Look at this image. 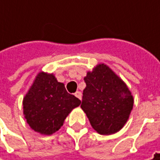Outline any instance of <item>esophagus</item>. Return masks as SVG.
Returning a JSON list of instances; mask_svg holds the SVG:
<instances>
[{"label":"esophagus","instance_id":"esophagus-1","mask_svg":"<svg viewBox=\"0 0 160 160\" xmlns=\"http://www.w3.org/2000/svg\"><path fill=\"white\" fill-rule=\"evenodd\" d=\"M74 95L76 96L77 98L80 99H81V98H82V94H81V92H80V91H77L76 92L74 93Z\"/></svg>","mask_w":160,"mask_h":160}]
</instances>
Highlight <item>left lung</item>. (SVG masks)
Here are the masks:
<instances>
[{"mask_svg": "<svg viewBox=\"0 0 160 160\" xmlns=\"http://www.w3.org/2000/svg\"><path fill=\"white\" fill-rule=\"evenodd\" d=\"M81 109L92 127L101 135L119 132L129 119L133 96L129 88L108 66L98 64L84 78Z\"/></svg>", "mask_w": 160, "mask_h": 160, "instance_id": "left-lung-1", "label": "left lung"}]
</instances>
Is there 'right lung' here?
<instances>
[{
  "label": "right lung",
  "instance_id": "1",
  "mask_svg": "<svg viewBox=\"0 0 160 160\" xmlns=\"http://www.w3.org/2000/svg\"><path fill=\"white\" fill-rule=\"evenodd\" d=\"M80 103L67 92L64 84L58 82L53 73L40 72L23 98V114L33 131L51 135L63 126L68 115Z\"/></svg>",
  "mask_w": 160,
  "mask_h": 160
}]
</instances>
